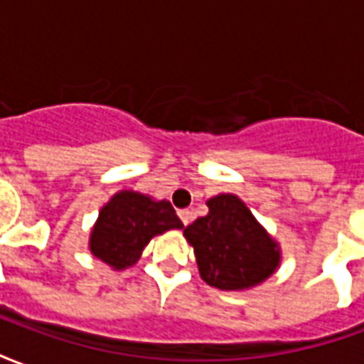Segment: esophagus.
I'll return each mask as SVG.
<instances>
[{
    "label": "esophagus",
    "mask_w": 364,
    "mask_h": 364,
    "mask_svg": "<svg viewBox=\"0 0 364 364\" xmlns=\"http://www.w3.org/2000/svg\"><path fill=\"white\" fill-rule=\"evenodd\" d=\"M179 218H181V222L187 226V224H191V220H193V213L191 210H187V208H183V210H179Z\"/></svg>",
    "instance_id": "obj_1"
}]
</instances>
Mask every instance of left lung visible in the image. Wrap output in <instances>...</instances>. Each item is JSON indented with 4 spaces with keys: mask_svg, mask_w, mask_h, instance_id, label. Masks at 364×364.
I'll return each instance as SVG.
<instances>
[{
    "mask_svg": "<svg viewBox=\"0 0 364 364\" xmlns=\"http://www.w3.org/2000/svg\"><path fill=\"white\" fill-rule=\"evenodd\" d=\"M208 214L183 230L193 245L200 279L214 289L247 290L279 269L281 245L232 193L206 200Z\"/></svg>",
    "mask_w": 364,
    "mask_h": 364,
    "instance_id": "1",
    "label": "left lung"
}]
</instances>
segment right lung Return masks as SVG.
I'll use <instances>...</instances> for the list:
<instances>
[{
	"instance_id": "obj_1",
	"label": "right lung",
	"mask_w": 364,
	"mask_h": 364,
	"mask_svg": "<svg viewBox=\"0 0 364 364\" xmlns=\"http://www.w3.org/2000/svg\"><path fill=\"white\" fill-rule=\"evenodd\" d=\"M181 228L183 222L169 200L122 189L101 206L91 228L90 252L112 271H122L140 259L151 237Z\"/></svg>"
}]
</instances>
